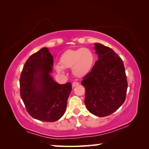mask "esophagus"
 Segmentation results:
<instances>
[{
	"label": "esophagus",
	"instance_id": "obj_1",
	"mask_svg": "<svg viewBox=\"0 0 149 149\" xmlns=\"http://www.w3.org/2000/svg\"><path fill=\"white\" fill-rule=\"evenodd\" d=\"M79 83L78 82H77V81H74V82H73V84H72V87H76V86H77V85H79Z\"/></svg>",
	"mask_w": 149,
	"mask_h": 149
}]
</instances>
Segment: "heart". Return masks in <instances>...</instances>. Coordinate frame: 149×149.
<instances>
[{"instance_id": "b5f03b06", "label": "heart", "mask_w": 149, "mask_h": 149, "mask_svg": "<svg viewBox=\"0 0 149 149\" xmlns=\"http://www.w3.org/2000/svg\"><path fill=\"white\" fill-rule=\"evenodd\" d=\"M94 60L93 53L87 48L68 50L60 57L61 65H56V69L58 72L63 73L64 68H72V73L75 76L82 77L91 71Z\"/></svg>"}]
</instances>
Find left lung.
Wrapping results in <instances>:
<instances>
[{
  "instance_id": "1",
  "label": "left lung",
  "mask_w": 149,
  "mask_h": 149,
  "mask_svg": "<svg viewBox=\"0 0 149 149\" xmlns=\"http://www.w3.org/2000/svg\"><path fill=\"white\" fill-rule=\"evenodd\" d=\"M99 56L89 74L83 78L85 104L97 116L112 114L124 102L127 89L123 60L110 47L95 43Z\"/></svg>"
}]
</instances>
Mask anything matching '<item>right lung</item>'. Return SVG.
<instances>
[{"label": "right lung", "mask_w": 149, "mask_h": 149, "mask_svg": "<svg viewBox=\"0 0 149 149\" xmlns=\"http://www.w3.org/2000/svg\"><path fill=\"white\" fill-rule=\"evenodd\" d=\"M53 62L49 50L42 48L27 59L19 78L20 96L27 112L47 122L64 115L72 91L71 83L59 84L50 76Z\"/></svg>", "instance_id": "1"}]
</instances>
